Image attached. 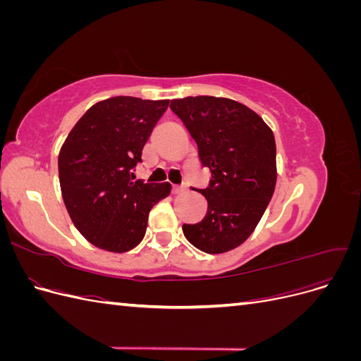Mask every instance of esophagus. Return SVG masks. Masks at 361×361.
Segmentation results:
<instances>
[{"mask_svg": "<svg viewBox=\"0 0 361 361\" xmlns=\"http://www.w3.org/2000/svg\"><path fill=\"white\" fill-rule=\"evenodd\" d=\"M185 191H187V190H185L183 187H173V188H171V194H174V195H179V194H183Z\"/></svg>", "mask_w": 361, "mask_h": 361, "instance_id": "34e87169", "label": "esophagus"}]
</instances>
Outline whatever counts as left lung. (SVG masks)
<instances>
[{"mask_svg": "<svg viewBox=\"0 0 361 361\" xmlns=\"http://www.w3.org/2000/svg\"><path fill=\"white\" fill-rule=\"evenodd\" d=\"M170 108L212 174L209 187L199 190L207 200L206 216L183 224V235L204 253H226L255 232L274 194V134L257 113L228 97L188 96L173 99Z\"/></svg>", "mask_w": 361, "mask_h": 361, "instance_id": "8db88e82", "label": "left lung"}]
</instances>
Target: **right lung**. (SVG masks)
<instances>
[{
    "mask_svg": "<svg viewBox=\"0 0 361 361\" xmlns=\"http://www.w3.org/2000/svg\"><path fill=\"white\" fill-rule=\"evenodd\" d=\"M170 101L114 96L96 102L72 128L59 154L64 204L78 232L97 248L125 253L145 238L149 212L171 191L133 173Z\"/></svg>",
    "mask_w": 361,
    "mask_h": 361,
    "instance_id": "add662e5",
    "label": "right lung"
}]
</instances>
